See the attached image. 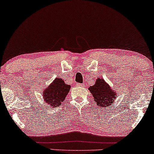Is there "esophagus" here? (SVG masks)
I'll use <instances>...</instances> for the list:
<instances>
[{"label":"esophagus","mask_w":154,"mask_h":154,"mask_svg":"<svg viewBox=\"0 0 154 154\" xmlns=\"http://www.w3.org/2000/svg\"><path fill=\"white\" fill-rule=\"evenodd\" d=\"M77 86H80V87H83V86H84V85H83L82 84H79V83H78V84H77Z\"/></svg>","instance_id":"1"}]
</instances>
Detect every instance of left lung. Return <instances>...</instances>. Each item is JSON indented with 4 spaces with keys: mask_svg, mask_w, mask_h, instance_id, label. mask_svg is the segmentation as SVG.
I'll use <instances>...</instances> for the list:
<instances>
[{
    "mask_svg": "<svg viewBox=\"0 0 154 154\" xmlns=\"http://www.w3.org/2000/svg\"><path fill=\"white\" fill-rule=\"evenodd\" d=\"M89 89L97 104L101 107L111 105V103L117 97L116 91L112 89L103 79L98 78L95 84L90 86Z\"/></svg>",
    "mask_w": 154,
    "mask_h": 154,
    "instance_id": "obj_1",
    "label": "left lung"
}]
</instances>
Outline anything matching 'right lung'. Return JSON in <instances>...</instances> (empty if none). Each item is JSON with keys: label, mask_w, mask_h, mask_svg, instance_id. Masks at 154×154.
Instances as JSON below:
<instances>
[{"label": "right lung", "mask_w": 154, "mask_h": 154, "mask_svg": "<svg viewBox=\"0 0 154 154\" xmlns=\"http://www.w3.org/2000/svg\"><path fill=\"white\" fill-rule=\"evenodd\" d=\"M70 86L68 85L62 79L56 78L47 88L43 91V97L50 106L58 107L64 101L70 91Z\"/></svg>", "instance_id": "add662e5"}]
</instances>
